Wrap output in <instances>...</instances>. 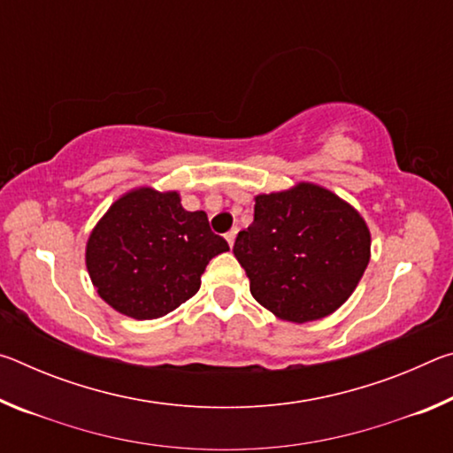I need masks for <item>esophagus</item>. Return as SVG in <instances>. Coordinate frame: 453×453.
Returning a JSON list of instances; mask_svg holds the SVG:
<instances>
[{
	"label": "esophagus",
	"instance_id": "esophagus-1",
	"mask_svg": "<svg viewBox=\"0 0 453 453\" xmlns=\"http://www.w3.org/2000/svg\"><path fill=\"white\" fill-rule=\"evenodd\" d=\"M235 235H237V227L229 229V232L226 234V240H227V243H229V248H234V243H235Z\"/></svg>",
	"mask_w": 453,
	"mask_h": 453
}]
</instances>
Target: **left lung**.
Here are the masks:
<instances>
[{"mask_svg": "<svg viewBox=\"0 0 453 453\" xmlns=\"http://www.w3.org/2000/svg\"><path fill=\"white\" fill-rule=\"evenodd\" d=\"M365 219L316 183L256 196L254 221L237 234L234 256L257 303L275 318L305 324L334 313L370 264Z\"/></svg>", "mask_w": 453, "mask_h": 453, "instance_id": "obj_1", "label": "left lung"}]
</instances>
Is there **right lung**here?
<instances>
[{"instance_id":"right-lung-1","label":"right lung","mask_w":453,"mask_h":453,"mask_svg":"<svg viewBox=\"0 0 453 453\" xmlns=\"http://www.w3.org/2000/svg\"><path fill=\"white\" fill-rule=\"evenodd\" d=\"M227 250L205 211L181 208L178 191L135 188L91 229L86 265L99 297L113 310L156 319L196 296L205 265Z\"/></svg>"}]
</instances>
